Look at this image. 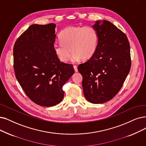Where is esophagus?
<instances>
[{
	"mask_svg": "<svg viewBox=\"0 0 146 146\" xmlns=\"http://www.w3.org/2000/svg\"><path fill=\"white\" fill-rule=\"evenodd\" d=\"M74 68L75 72H77L78 71V69H77V66L76 65H74Z\"/></svg>",
	"mask_w": 146,
	"mask_h": 146,
	"instance_id": "1",
	"label": "esophagus"
}]
</instances>
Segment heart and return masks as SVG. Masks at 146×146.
<instances>
[{
  "label": "heart",
  "instance_id": "heart-1",
  "mask_svg": "<svg viewBox=\"0 0 146 146\" xmlns=\"http://www.w3.org/2000/svg\"><path fill=\"white\" fill-rule=\"evenodd\" d=\"M61 42L53 45L55 54L61 62H66L71 54L75 61L82 58L89 59L95 54L98 44V35L91 26H69L62 31L59 35Z\"/></svg>",
  "mask_w": 146,
  "mask_h": 146
}]
</instances>
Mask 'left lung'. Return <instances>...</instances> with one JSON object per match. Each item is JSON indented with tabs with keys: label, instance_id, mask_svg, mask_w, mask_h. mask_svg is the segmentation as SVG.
Segmentation results:
<instances>
[{
	"label": "left lung",
	"instance_id": "obj_1",
	"mask_svg": "<svg viewBox=\"0 0 146 146\" xmlns=\"http://www.w3.org/2000/svg\"><path fill=\"white\" fill-rule=\"evenodd\" d=\"M93 27L98 35L96 51L78 71L86 100L102 104L117 94L130 71V45L125 33L108 21H96Z\"/></svg>",
	"mask_w": 146,
	"mask_h": 146
}]
</instances>
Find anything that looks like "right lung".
<instances>
[{
	"label": "right lung",
	"instance_id": "1",
	"mask_svg": "<svg viewBox=\"0 0 146 146\" xmlns=\"http://www.w3.org/2000/svg\"><path fill=\"white\" fill-rule=\"evenodd\" d=\"M56 25H32L14 45L17 80L33 102L52 107L63 100V86L74 74L71 64L61 62L53 50Z\"/></svg>",
	"mask_w": 146,
	"mask_h": 146
}]
</instances>
